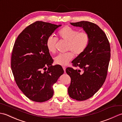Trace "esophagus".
<instances>
[{
  "label": "esophagus",
  "mask_w": 122,
  "mask_h": 122,
  "mask_svg": "<svg viewBox=\"0 0 122 122\" xmlns=\"http://www.w3.org/2000/svg\"><path fill=\"white\" fill-rule=\"evenodd\" d=\"M62 68H63V70H64V72H66V68L65 66H62Z\"/></svg>",
  "instance_id": "34e87169"
}]
</instances>
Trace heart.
<instances>
[{
    "instance_id": "obj_1",
    "label": "heart",
    "mask_w": 122,
    "mask_h": 122,
    "mask_svg": "<svg viewBox=\"0 0 122 122\" xmlns=\"http://www.w3.org/2000/svg\"><path fill=\"white\" fill-rule=\"evenodd\" d=\"M59 37L66 42L67 50L73 51L76 55L79 56L83 53L87 48L90 41V37L87 32L79 30L70 26H65L59 31ZM57 39L53 36H50L46 42V46L48 51L54 53L56 51ZM71 51L64 53L59 54L54 58V62L61 66L66 65L73 58L74 54Z\"/></svg>"
}]
</instances>
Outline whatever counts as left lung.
I'll list each match as a JSON object with an SVG mask.
<instances>
[{"instance_id":"1","label":"left lung","mask_w":122,"mask_h":122,"mask_svg":"<svg viewBox=\"0 0 122 122\" xmlns=\"http://www.w3.org/2000/svg\"><path fill=\"white\" fill-rule=\"evenodd\" d=\"M70 24L83 28L90 37L86 50L72 62L73 66L79 69H66L71 79L68 88L70 97L84 101L94 95L105 81L111 57L110 45L104 32L94 23L82 21Z\"/></svg>"}]
</instances>
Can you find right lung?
<instances>
[{
  "label": "right lung",
  "mask_w": 122,
  "mask_h": 122,
  "mask_svg": "<svg viewBox=\"0 0 122 122\" xmlns=\"http://www.w3.org/2000/svg\"><path fill=\"white\" fill-rule=\"evenodd\" d=\"M37 21L18 36L12 49L11 68L18 86L30 100H49L53 95V85L64 73L60 65L52 66L46 42L61 26Z\"/></svg>",
  "instance_id": "1"
}]
</instances>
